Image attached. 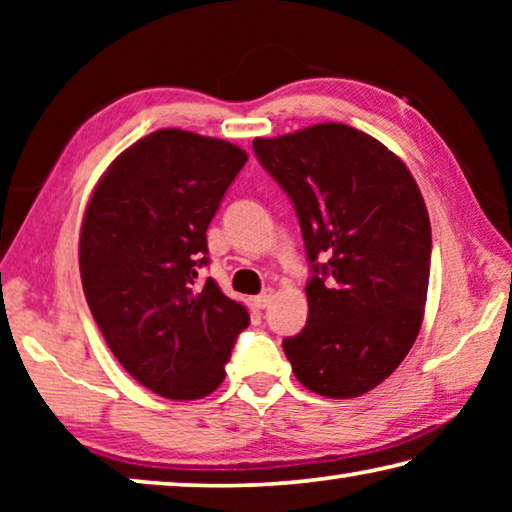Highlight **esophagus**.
Masks as SVG:
<instances>
[{"label":"esophagus","mask_w":512,"mask_h":512,"mask_svg":"<svg viewBox=\"0 0 512 512\" xmlns=\"http://www.w3.org/2000/svg\"><path fill=\"white\" fill-rule=\"evenodd\" d=\"M271 300H273V291H271V289H266V291L259 293V296L253 298L257 309H266L268 305H271Z\"/></svg>","instance_id":"obj_1"}]
</instances>
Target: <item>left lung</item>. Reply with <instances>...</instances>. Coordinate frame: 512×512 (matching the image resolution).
<instances>
[{
    "label": "left lung",
    "mask_w": 512,
    "mask_h": 512,
    "mask_svg": "<svg viewBox=\"0 0 512 512\" xmlns=\"http://www.w3.org/2000/svg\"><path fill=\"white\" fill-rule=\"evenodd\" d=\"M262 167L291 198L311 277L309 316L282 341L302 386L359 397L400 366L420 332L431 225L395 153L345 124L255 137Z\"/></svg>",
    "instance_id": "left-lung-1"
}]
</instances>
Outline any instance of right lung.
<instances>
[{
  "instance_id": "add662e5",
  "label": "right lung",
  "mask_w": 512,
  "mask_h": 512,
  "mask_svg": "<svg viewBox=\"0 0 512 512\" xmlns=\"http://www.w3.org/2000/svg\"><path fill=\"white\" fill-rule=\"evenodd\" d=\"M246 160L225 140L162 128L110 164L83 216L92 316L128 375L169 400L216 391L250 323L212 277L198 284L207 225Z\"/></svg>"
}]
</instances>
